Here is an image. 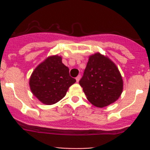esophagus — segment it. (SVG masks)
I'll return each mask as SVG.
<instances>
[{"mask_svg":"<svg viewBox=\"0 0 150 150\" xmlns=\"http://www.w3.org/2000/svg\"><path fill=\"white\" fill-rule=\"evenodd\" d=\"M80 78H81V76H80V75H79V76H76V82H79V79H80Z\"/></svg>","mask_w":150,"mask_h":150,"instance_id":"1","label":"esophagus"}]
</instances>
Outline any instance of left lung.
<instances>
[{"instance_id": "8db88e82", "label": "left lung", "mask_w": 150, "mask_h": 150, "mask_svg": "<svg viewBox=\"0 0 150 150\" xmlns=\"http://www.w3.org/2000/svg\"><path fill=\"white\" fill-rule=\"evenodd\" d=\"M79 83L88 101L98 107H106L116 101L123 88L122 79L117 67L100 53L89 57Z\"/></svg>"}]
</instances>
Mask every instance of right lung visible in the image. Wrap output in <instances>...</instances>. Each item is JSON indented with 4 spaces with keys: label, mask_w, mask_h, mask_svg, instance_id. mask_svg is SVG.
Masks as SVG:
<instances>
[{
    "label": "right lung",
    "mask_w": 150,
    "mask_h": 150,
    "mask_svg": "<svg viewBox=\"0 0 150 150\" xmlns=\"http://www.w3.org/2000/svg\"><path fill=\"white\" fill-rule=\"evenodd\" d=\"M76 82L69 68L58 55L49 57L39 64L30 78V90L42 103L53 104L65 96L67 89Z\"/></svg>",
    "instance_id": "add662e5"
}]
</instances>
